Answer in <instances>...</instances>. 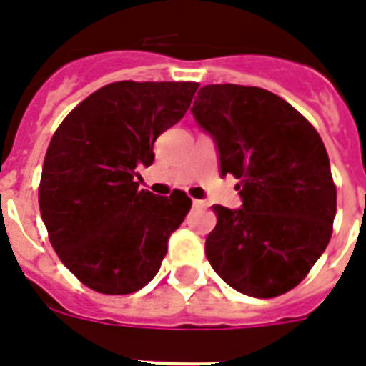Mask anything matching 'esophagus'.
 <instances>
[{"instance_id": "1", "label": "esophagus", "mask_w": 366, "mask_h": 366, "mask_svg": "<svg viewBox=\"0 0 366 366\" xmlns=\"http://www.w3.org/2000/svg\"><path fill=\"white\" fill-rule=\"evenodd\" d=\"M192 205H194L195 209H205V207H207V203L203 202V199H194V202H192Z\"/></svg>"}]
</instances>
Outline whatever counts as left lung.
I'll list each match as a JSON object with an SVG mask.
<instances>
[{"mask_svg":"<svg viewBox=\"0 0 366 366\" xmlns=\"http://www.w3.org/2000/svg\"><path fill=\"white\" fill-rule=\"evenodd\" d=\"M192 115L214 139L220 174L239 180L242 197L239 209L213 205L209 263L239 294H286L322 255L336 217L319 132L282 97L255 86H203Z\"/></svg>","mask_w":366,"mask_h":366,"instance_id":"8db88e82","label":"left lung"}]
</instances>
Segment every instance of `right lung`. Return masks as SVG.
Returning a JSON list of instances; mask_svg holds the SVG:
<instances>
[{
  "instance_id": "right-lung-1",
  "label": "right lung",
  "mask_w": 366,
  "mask_h": 366,
  "mask_svg": "<svg viewBox=\"0 0 366 366\" xmlns=\"http://www.w3.org/2000/svg\"><path fill=\"white\" fill-rule=\"evenodd\" d=\"M199 84L115 82L74 107L55 130L40 180V213L66 269L99 294L144 288L192 207L174 189H138V167L188 111Z\"/></svg>"
}]
</instances>
